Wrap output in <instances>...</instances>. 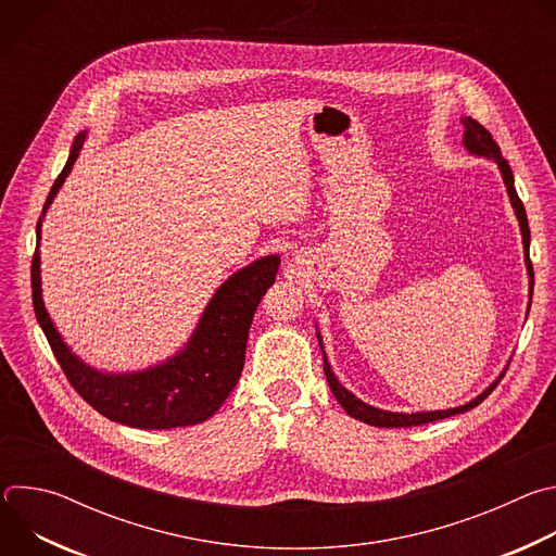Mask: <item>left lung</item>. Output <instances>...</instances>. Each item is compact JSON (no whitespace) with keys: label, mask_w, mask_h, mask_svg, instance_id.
I'll use <instances>...</instances> for the list:
<instances>
[{"label":"left lung","mask_w":556,"mask_h":556,"mask_svg":"<svg viewBox=\"0 0 556 556\" xmlns=\"http://www.w3.org/2000/svg\"><path fill=\"white\" fill-rule=\"evenodd\" d=\"M462 125H464V138H462V144L466 147L468 153L472 155H480V157H489V161H495L500 172H502V178H504V185H506V191H508V198H510V204L515 208V215L519 219V228H521V237H523V255H526V268H528V277H530V301H532V286H534V273H532V264H530V257H528V249H530V228H528V217H526V208H523V202L519 200L517 195V189H515V178H513V172L508 167V163L502 157V149L500 144L493 140L491 131L486 127H482L478 121L466 116L462 118ZM316 337H319V332H316ZM319 345L324 350V343H321V337H319ZM324 369H326V378H328V384L334 393V399L341 403V407L356 420L365 422V425H371V427H418V425H427V422H435V420H442V418H451L455 414H464L472 407H478L484 399H489V393L500 384V380L504 378L506 369L500 374V378L489 384L478 399H472L470 403L462 405V407H453V409H442V412H416V414H399V412H384V409H376L363 401H358L356 395L352 391H348L339 378L334 376L330 363H328V356L324 352Z\"/></svg>","instance_id":"left-lung-1"}]
</instances>
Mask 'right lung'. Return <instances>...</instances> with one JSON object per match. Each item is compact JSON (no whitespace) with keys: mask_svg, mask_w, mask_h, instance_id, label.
I'll list each match as a JSON object with an SVG mask.
<instances>
[{"mask_svg":"<svg viewBox=\"0 0 556 556\" xmlns=\"http://www.w3.org/2000/svg\"><path fill=\"white\" fill-rule=\"evenodd\" d=\"M84 140L86 131L76 136L67 163L48 193L37 222V240H41V219L72 172ZM279 262V255L260 257L230 275L211 296L187 345L165 363L131 374L99 371L72 354L63 343L41 296L39 244L33 255L30 273L33 305L70 384L101 416L134 429L191 427L211 418L240 380L253 314L266 290L275 283Z\"/></svg>","mask_w":556,"mask_h":556,"instance_id":"1","label":"right lung"}]
</instances>
